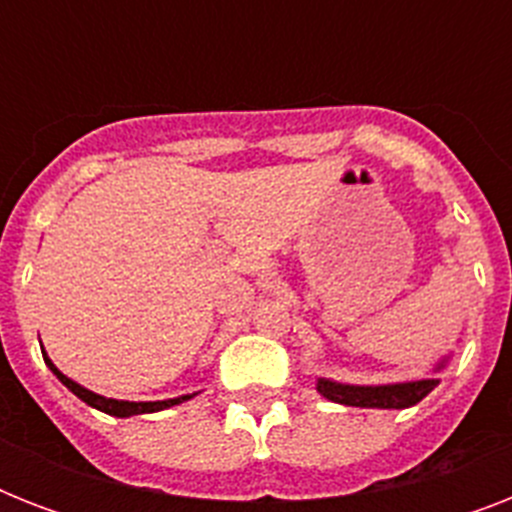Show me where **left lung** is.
<instances>
[{"mask_svg": "<svg viewBox=\"0 0 512 512\" xmlns=\"http://www.w3.org/2000/svg\"><path fill=\"white\" fill-rule=\"evenodd\" d=\"M449 350L433 364L425 377L404 382H385V385H350V382H337L329 377H316V390L327 401H335L342 406H361V409H409V406L420 404L422 398L428 396L430 390L436 388L438 372H444L449 361H452Z\"/></svg>", "mask_w": 512, "mask_h": 512, "instance_id": "left-lung-1", "label": "left lung"}]
</instances>
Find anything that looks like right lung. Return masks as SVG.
<instances>
[{"mask_svg":"<svg viewBox=\"0 0 512 512\" xmlns=\"http://www.w3.org/2000/svg\"><path fill=\"white\" fill-rule=\"evenodd\" d=\"M42 356H44V364L50 366V372L55 374V377H58V380L63 382V385H66V388L71 390L76 398H82L87 406L98 409V412L111 414V417H135V414H154V412H162V409H170V406L183 404V401H188V398H193V396H199V393H185V396L164 398V401H122V398H106V396H100V393H95V390L84 388V385L74 382L71 377H66V374L60 372L58 366L52 364V358L44 353V348H42Z\"/></svg>","mask_w":512,"mask_h":512,"instance_id":"obj_1","label":"right lung"}]
</instances>
